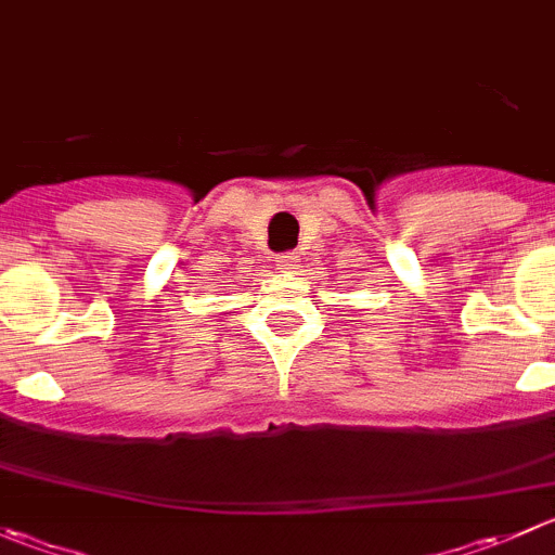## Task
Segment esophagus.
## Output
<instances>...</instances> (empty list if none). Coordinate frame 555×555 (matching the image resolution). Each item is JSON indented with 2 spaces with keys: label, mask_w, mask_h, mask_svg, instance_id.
<instances>
[{
  "label": "esophagus",
  "mask_w": 555,
  "mask_h": 555,
  "mask_svg": "<svg viewBox=\"0 0 555 555\" xmlns=\"http://www.w3.org/2000/svg\"><path fill=\"white\" fill-rule=\"evenodd\" d=\"M276 266L282 268V271H293V268L298 266V255H295V251H284V255L276 257Z\"/></svg>",
  "instance_id": "obj_1"
}]
</instances>
